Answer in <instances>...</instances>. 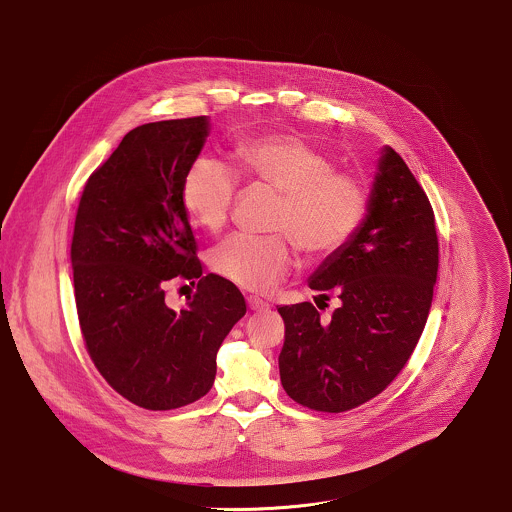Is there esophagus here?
<instances>
[{"mask_svg": "<svg viewBox=\"0 0 512 512\" xmlns=\"http://www.w3.org/2000/svg\"><path fill=\"white\" fill-rule=\"evenodd\" d=\"M247 306H249V310H253V312H265V310H269V304H267L265 300L257 298V296H249V298H247Z\"/></svg>", "mask_w": 512, "mask_h": 512, "instance_id": "1", "label": "esophagus"}]
</instances>
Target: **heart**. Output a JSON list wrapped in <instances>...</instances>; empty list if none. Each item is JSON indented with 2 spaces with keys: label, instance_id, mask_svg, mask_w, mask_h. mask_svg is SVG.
Here are the masks:
<instances>
[{
  "label": "heart",
  "instance_id": "heart-1",
  "mask_svg": "<svg viewBox=\"0 0 512 512\" xmlns=\"http://www.w3.org/2000/svg\"><path fill=\"white\" fill-rule=\"evenodd\" d=\"M237 173L255 187L282 193L276 230L288 232L308 255L323 257L341 249L360 226L366 195L353 175L333 171V161L294 134L243 138L234 146ZM237 197L236 171L210 156L185 171L181 200L193 222L220 230ZM212 271L243 290L267 292L296 265L288 236H237L210 253Z\"/></svg>",
  "mask_w": 512,
  "mask_h": 512
}]
</instances>
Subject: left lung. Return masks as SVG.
<instances>
[{"label": "left lung", "instance_id": "obj_1", "mask_svg": "<svg viewBox=\"0 0 512 512\" xmlns=\"http://www.w3.org/2000/svg\"><path fill=\"white\" fill-rule=\"evenodd\" d=\"M438 271L431 202L390 146L380 150L353 237L308 278L341 304L329 323L310 302L282 306L280 382L294 401L341 413L384 392L425 329Z\"/></svg>", "mask_w": 512, "mask_h": 512}]
</instances>
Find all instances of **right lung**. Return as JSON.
<instances>
[{
  "label": "right lung",
  "instance_id": "obj_1",
  "mask_svg": "<svg viewBox=\"0 0 512 512\" xmlns=\"http://www.w3.org/2000/svg\"><path fill=\"white\" fill-rule=\"evenodd\" d=\"M208 134V117L130 130L79 200L72 271L87 353L118 394L152 411L210 392L218 349L247 310L232 282L202 276L181 200ZM175 275L199 280L179 313L164 304Z\"/></svg>",
  "mask_w": 512,
  "mask_h": 512
}]
</instances>
